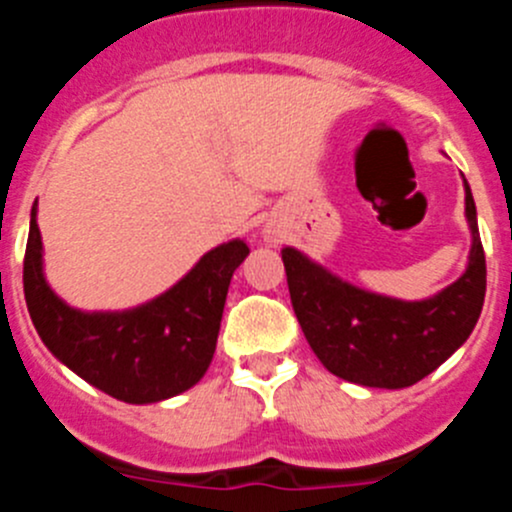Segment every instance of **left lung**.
Listing matches in <instances>:
<instances>
[{
    "label": "left lung",
    "mask_w": 512,
    "mask_h": 512,
    "mask_svg": "<svg viewBox=\"0 0 512 512\" xmlns=\"http://www.w3.org/2000/svg\"><path fill=\"white\" fill-rule=\"evenodd\" d=\"M464 192L472 230L467 271L425 300H397L354 287L297 248H282L295 315L330 374L364 387L402 390L428 377L467 341L485 305L487 266L467 182Z\"/></svg>",
    "instance_id": "1"
}]
</instances>
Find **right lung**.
<instances>
[{
  "label": "right lung",
  "instance_id": "right-lung-1",
  "mask_svg": "<svg viewBox=\"0 0 512 512\" xmlns=\"http://www.w3.org/2000/svg\"><path fill=\"white\" fill-rule=\"evenodd\" d=\"M35 215L38 202L30 212L22 266L25 302L40 341L61 364L130 405L169 400L205 377L230 279L248 256L246 241L235 238L207 251L187 277L146 305L84 312L66 305L45 282Z\"/></svg>",
  "mask_w": 512,
  "mask_h": 512
}]
</instances>
